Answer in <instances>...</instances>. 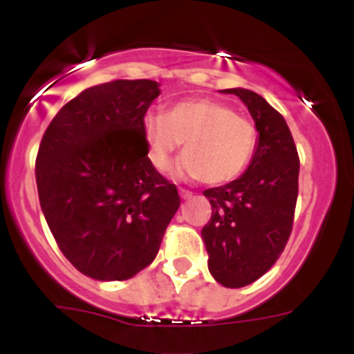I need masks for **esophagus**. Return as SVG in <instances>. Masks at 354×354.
<instances>
[{
  "label": "esophagus",
  "mask_w": 354,
  "mask_h": 354,
  "mask_svg": "<svg viewBox=\"0 0 354 354\" xmlns=\"http://www.w3.org/2000/svg\"><path fill=\"white\" fill-rule=\"evenodd\" d=\"M178 192H180V197L183 198V200L192 198V195H194L190 190H187V188H180V190H178Z\"/></svg>",
  "instance_id": "1"
}]
</instances>
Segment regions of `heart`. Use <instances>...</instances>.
I'll use <instances>...</instances> for the list:
<instances>
[{"label": "heart", "instance_id": "1", "mask_svg": "<svg viewBox=\"0 0 354 354\" xmlns=\"http://www.w3.org/2000/svg\"><path fill=\"white\" fill-rule=\"evenodd\" d=\"M142 131L147 157L156 169H166L183 142L178 174L202 178L207 185L236 180L259 145V130L250 118L226 102L207 97L183 99L164 114H147Z\"/></svg>", "mask_w": 354, "mask_h": 354}]
</instances>
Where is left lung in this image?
<instances>
[{"label": "left lung", "instance_id": "left-lung-1", "mask_svg": "<svg viewBox=\"0 0 354 354\" xmlns=\"http://www.w3.org/2000/svg\"><path fill=\"white\" fill-rule=\"evenodd\" d=\"M245 102L259 130V145L243 176L203 192L212 216L202 238L209 270L226 288L262 277L286 246L298 198L299 157L286 120L262 95L226 88Z\"/></svg>", "mask_w": 354, "mask_h": 354}]
</instances>
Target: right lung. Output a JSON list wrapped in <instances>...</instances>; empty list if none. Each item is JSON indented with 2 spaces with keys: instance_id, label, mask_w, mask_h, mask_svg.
I'll use <instances>...</instances> for the list:
<instances>
[{
  "instance_id": "obj_1",
  "label": "right lung",
  "mask_w": 354,
  "mask_h": 354,
  "mask_svg": "<svg viewBox=\"0 0 354 354\" xmlns=\"http://www.w3.org/2000/svg\"><path fill=\"white\" fill-rule=\"evenodd\" d=\"M154 80H111L58 111L35 159L39 202L63 255L97 281L152 263L180 207L176 185L151 164L144 118Z\"/></svg>"
}]
</instances>
